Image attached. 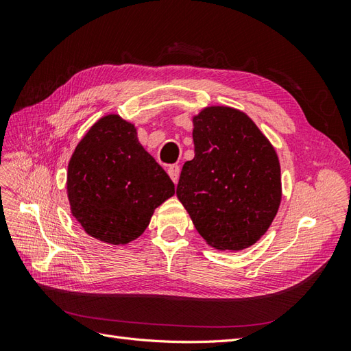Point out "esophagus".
I'll list each match as a JSON object with an SVG mask.
<instances>
[{"label":"esophagus","mask_w":351,"mask_h":351,"mask_svg":"<svg viewBox=\"0 0 351 351\" xmlns=\"http://www.w3.org/2000/svg\"><path fill=\"white\" fill-rule=\"evenodd\" d=\"M167 171H168V176L171 177L173 182L177 183L178 182V177H180V167L177 164H173V165L168 167Z\"/></svg>","instance_id":"1"}]
</instances>
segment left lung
<instances>
[{
	"label": "left lung",
	"instance_id": "left-lung-1",
	"mask_svg": "<svg viewBox=\"0 0 351 351\" xmlns=\"http://www.w3.org/2000/svg\"><path fill=\"white\" fill-rule=\"evenodd\" d=\"M195 158L183 165L177 197L199 234L218 250L253 246L281 204L278 155L240 110L210 105L193 117Z\"/></svg>",
	"mask_w": 351,
	"mask_h": 351
}]
</instances>
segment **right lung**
I'll return each mask as SVG.
<instances>
[{"instance_id": "add662e5", "label": "right lung", "mask_w": 351, "mask_h": 351, "mask_svg": "<svg viewBox=\"0 0 351 351\" xmlns=\"http://www.w3.org/2000/svg\"><path fill=\"white\" fill-rule=\"evenodd\" d=\"M174 183L145 151L133 123L104 115L82 137L67 169L71 215L93 239L127 244L174 196Z\"/></svg>"}]
</instances>
